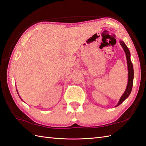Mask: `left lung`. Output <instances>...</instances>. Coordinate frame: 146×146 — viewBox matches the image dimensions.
<instances>
[{"mask_svg":"<svg viewBox=\"0 0 146 146\" xmlns=\"http://www.w3.org/2000/svg\"><path fill=\"white\" fill-rule=\"evenodd\" d=\"M120 45L122 47L126 55V58H127V65H128V77H129V79H128V83L127 86L126 88V90L125 91L124 93L123 94L122 96H121L120 100L117 104V105L116 106H118L120 105V104L122 103L127 98L129 97L130 93L132 91V86H133V65L132 63V61L130 60V53L129 48L127 46V45L123 41L120 40Z\"/></svg>","mask_w":146,"mask_h":146,"instance_id":"8db88e82","label":"left lung"}]
</instances>
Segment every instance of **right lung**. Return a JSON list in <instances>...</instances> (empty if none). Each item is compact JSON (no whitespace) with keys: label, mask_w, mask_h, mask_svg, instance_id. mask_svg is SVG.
<instances>
[{"label":"right lung","mask_w":146,"mask_h":146,"mask_svg":"<svg viewBox=\"0 0 146 146\" xmlns=\"http://www.w3.org/2000/svg\"><path fill=\"white\" fill-rule=\"evenodd\" d=\"M17 94H18V93H17Z\"/></svg>","instance_id":"obj_1"}]
</instances>
